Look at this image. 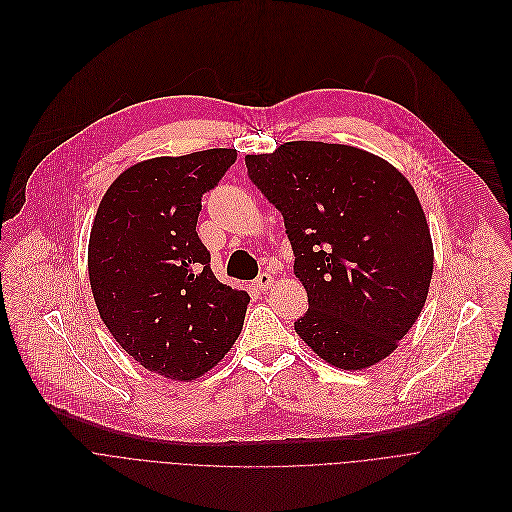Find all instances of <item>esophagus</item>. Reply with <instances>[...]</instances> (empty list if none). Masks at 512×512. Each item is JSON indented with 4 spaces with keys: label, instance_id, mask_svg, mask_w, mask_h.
Returning <instances> with one entry per match:
<instances>
[{
    "label": "esophagus",
    "instance_id": "34e87169",
    "mask_svg": "<svg viewBox=\"0 0 512 512\" xmlns=\"http://www.w3.org/2000/svg\"><path fill=\"white\" fill-rule=\"evenodd\" d=\"M254 284H256L258 290H268V288L272 286V276H270L268 272H262V274L254 280Z\"/></svg>",
    "mask_w": 512,
    "mask_h": 512
}]
</instances>
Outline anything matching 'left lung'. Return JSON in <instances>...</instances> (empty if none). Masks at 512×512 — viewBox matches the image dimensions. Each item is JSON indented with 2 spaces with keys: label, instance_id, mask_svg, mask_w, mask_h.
Instances as JSON below:
<instances>
[{
  "label": "left lung",
  "instance_id": "obj_1",
  "mask_svg": "<svg viewBox=\"0 0 512 512\" xmlns=\"http://www.w3.org/2000/svg\"><path fill=\"white\" fill-rule=\"evenodd\" d=\"M246 167L284 218L294 274L309 296L296 335L337 369L389 357L416 325L434 272L412 183L369 151L321 141L246 155Z\"/></svg>",
  "mask_w": 512,
  "mask_h": 512
}]
</instances>
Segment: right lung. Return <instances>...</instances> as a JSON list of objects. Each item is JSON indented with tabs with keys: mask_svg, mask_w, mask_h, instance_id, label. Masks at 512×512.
Returning a JSON list of instances; mask_svg holds the SVG:
<instances>
[{
	"mask_svg": "<svg viewBox=\"0 0 512 512\" xmlns=\"http://www.w3.org/2000/svg\"><path fill=\"white\" fill-rule=\"evenodd\" d=\"M236 149L153 157L102 195L88 240L98 315L145 369L173 381L206 375L242 333L250 296L220 282L195 226Z\"/></svg>",
	"mask_w": 512,
	"mask_h": 512,
	"instance_id": "add662e5",
	"label": "right lung"
}]
</instances>
